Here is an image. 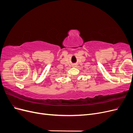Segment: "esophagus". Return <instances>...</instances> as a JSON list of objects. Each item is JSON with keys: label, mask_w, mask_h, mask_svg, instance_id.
<instances>
[{"label": "esophagus", "mask_w": 133, "mask_h": 133, "mask_svg": "<svg viewBox=\"0 0 133 133\" xmlns=\"http://www.w3.org/2000/svg\"><path fill=\"white\" fill-rule=\"evenodd\" d=\"M73 67H75L76 65H73Z\"/></svg>", "instance_id": "obj_1"}]
</instances>
